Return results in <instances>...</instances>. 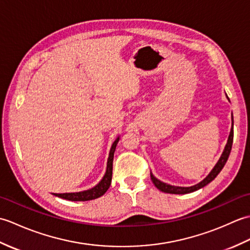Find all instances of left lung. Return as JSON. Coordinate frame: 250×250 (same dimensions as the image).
<instances>
[{
  "label": "left lung",
  "instance_id": "left-lung-1",
  "mask_svg": "<svg viewBox=\"0 0 250 250\" xmlns=\"http://www.w3.org/2000/svg\"><path fill=\"white\" fill-rule=\"evenodd\" d=\"M232 120H233V118H232ZM232 143H233V125H232V129H231V132H230L229 139H228V143L226 145V148H225L224 152H222L219 161L217 162L215 167L211 169V172L208 174V176H207L204 180H202V182L199 183V184H196L194 186H191V187H175V186H171L168 184L160 182V180L157 179L152 174H150L151 182L153 183V185H155L159 190L162 191V192L173 193V194H186V193L193 192V191H195V190H199L201 188H203L204 186H206L207 184H209L211 180H214L217 175L220 173L221 169L224 168L225 164L228 161V158H229V156H230V152H231V149H232Z\"/></svg>",
  "mask_w": 250,
  "mask_h": 250
}]
</instances>
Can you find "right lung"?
I'll use <instances>...</instances> for the list:
<instances>
[{"mask_svg": "<svg viewBox=\"0 0 250 250\" xmlns=\"http://www.w3.org/2000/svg\"><path fill=\"white\" fill-rule=\"evenodd\" d=\"M118 141H119V137L113 143V145H111L109 157L107 160V168H106V173L104 175V177L102 178V180H101V182L97 186H95V187L89 189V190H86V191H82V192L55 193V195L59 196V198H62L64 200H68V201H90V200H94V199L100 198V196H102L106 192V191L108 190L110 183H111L114 152H115L117 143H118Z\"/></svg>", "mask_w": 250, "mask_h": 250, "instance_id": "obj_1", "label": "right lung"}]
</instances>
